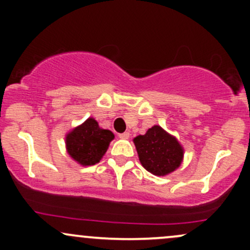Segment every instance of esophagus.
<instances>
[{"label":"esophagus","mask_w":250,"mask_h":250,"mask_svg":"<svg viewBox=\"0 0 250 250\" xmlns=\"http://www.w3.org/2000/svg\"><path fill=\"white\" fill-rule=\"evenodd\" d=\"M129 136H130V134H129L128 131H125V133H122V134H119V137L122 140H128Z\"/></svg>","instance_id":"esophagus-1"}]
</instances>
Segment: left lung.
<instances>
[{
    "label": "left lung",
    "instance_id": "obj_1",
    "mask_svg": "<svg viewBox=\"0 0 250 250\" xmlns=\"http://www.w3.org/2000/svg\"><path fill=\"white\" fill-rule=\"evenodd\" d=\"M133 141L141 165L156 176L173 173L183 160L182 146L160 125H154Z\"/></svg>",
    "mask_w": 250,
    "mask_h": 250
}]
</instances>
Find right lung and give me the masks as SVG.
Wrapping results in <instances>:
<instances>
[{"label": "right lung", "mask_w": 250, "mask_h": 250, "mask_svg": "<svg viewBox=\"0 0 250 250\" xmlns=\"http://www.w3.org/2000/svg\"><path fill=\"white\" fill-rule=\"evenodd\" d=\"M114 137L110 130L100 128L96 120L89 117L67 134L65 147L74 161L81 166H94L102 159Z\"/></svg>", "instance_id": "1"}]
</instances>
